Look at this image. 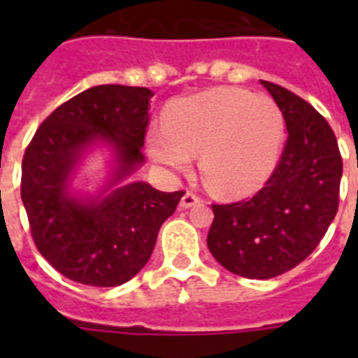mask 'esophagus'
Instances as JSON below:
<instances>
[{
    "label": "esophagus",
    "mask_w": 358,
    "mask_h": 358,
    "mask_svg": "<svg viewBox=\"0 0 358 358\" xmlns=\"http://www.w3.org/2000/svg\"><path fill=\"white\" fill-rule=\"evenodd\" d=\"M199 202H201V196L195 195L193 191H187V193H185V195L182 196V201H180V206L187 210V208L195 206V204H199Z\"/></svg>",
    "instance_id": "1"
}]
</instances>
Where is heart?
Masks as SVG:
<instances>
[{"label": "heart", "mask_w": 358, "mask_h": 358, "mask_svg": "<svg viewBox=\"0 0 358 358\" xmlns=\"http://www.w3.org/2000/svg\"><path fill=\"white\" fill-rule=\"evenodd\" d=\"M282 141L284 119L269 98L223 87L171 103L165 128L150 129L146 143L156 162L173 169H185L201 152L208 187L236 196L271 176Z\"/></svg>", "instance_id": "b5f03b06"}]
</instances>
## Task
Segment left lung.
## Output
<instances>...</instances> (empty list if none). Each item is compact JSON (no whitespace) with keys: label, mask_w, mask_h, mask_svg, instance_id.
Masks as SVG:
<instances>
[{"label":"left lung","mask_w":358,"mask_h":358,"mask_svg":"<svg viewBox=\"0 0 358 358\" xmlns=\"http://www.w3.org/2000/svg\"><path fill=\"white\" fill-rule=\"evenodd\" d=\"M282 111L288 137L271 176L256 195L212 204L208 249L229 271L273 278L316 249L338 212L342 156L336 135L310 103L262 81Z\"/></svg>","instance_id":"obj_1"}]
</instances>
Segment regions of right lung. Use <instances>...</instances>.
Returning a JSON list of instances; mask_svg holds the SVG:
<instances>
[{"label": "right lung", "mask_w": 358, "mask_h": 358, "mask_svg": "<svg viewBox=\"0 0 358 358\" xmlns=\"http://www.w3.org/2000/svg\"><path fill=\"white\" fill-rule=\"evenodd\" d=\"M152 96L146 87L87 89L46 117L25 148L20 193L31 236L38 252L74 282L111 288L134 278L184 196V191L163 193L145 182L117 187L91 204L66 191L74 163L92 141L115 146V182L145 162L141 148Z\"/></svg>", "instance_id": "right-lung-1"}]
</instances>
